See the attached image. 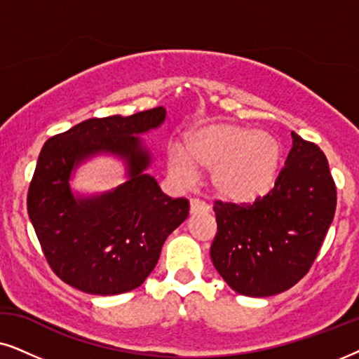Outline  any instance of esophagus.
<instances>
[{"mask_svg": "<svg viewBox=\"0 0 359 359\" xmlns=\"http://www.w3.org/2000/svg\"><path fill=\"white\" fill-rule=\"evenodd\" d=\"M208 205L203 203L202 200L198 198H192L190 200V215H195V213H207L208 212Z\"/></svg>", "mask_w": 359, "mask_h": 359, "instance_id": "esophagus-1", "label": "esophagus"}]
</instances>
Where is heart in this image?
<instances>
[{
	"label": "heart",
	"instance_id": "heart-1",
	"mask_svg": "<svg viewBox=\"0 0 359 359\" xmlns=\"http://www.w3.org/2000/svg\"><path fill=\"white\" fill-rule=\"evenodd\" d=\"M284 144L272 131L236 123L212 121L184 135L182 149H167V170L177 182L190 184L195 170H208L215 197L231 203H255L277 185L284 165Z\"/></svg>",
	"mask_w": 359,
	"mask_h": 359
}]
</instances>
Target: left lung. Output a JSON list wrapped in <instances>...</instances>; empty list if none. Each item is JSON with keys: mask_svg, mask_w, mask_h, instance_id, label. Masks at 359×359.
<instances>
[{"mask_svg": "<svg viewBox=\"0 0 359 359\" xmlns=\"http://www.w3.org/2000/svg\"><path fill=\"white\" fill-rule=\"evenodd\" d=\"M337 208V187L320 147L292 133L274 190L252 205L215 203L210 256L235 292L269 297L307 274Z\"/></svg>", "mask_w": 359, "mask_h": 359, "instance_id": "1", "label": "left lung"}]
</instances>
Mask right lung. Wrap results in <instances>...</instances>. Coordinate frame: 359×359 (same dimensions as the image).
<instances>
[{"instance_id":"1","label":"right lung","mask_w":359,"mask_h":359,"mask_svg":"<svg viewBox=\"0 0 359 359\" xmlns=\"http://www.w3.org/2000/svg\"><path fill=\"white\" fill-rule=\"evenodd\" d=\"M164 119L162 107L92 118L46 141L27 192V213L47 262L65 284L93 295L140 287L167 236L189 217V200L167 197L146 174L151 152L140 135ZM100 154L121 158L128 180L108 193L75 196L71 172Z\"/></svg>"}]
</instances>
